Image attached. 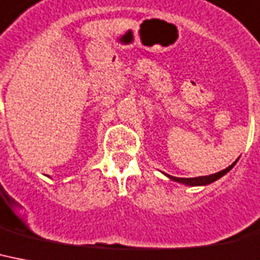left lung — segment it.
I'll return each instance as SVG.
<instances>
[{
  "instance_id": "8db88e82",
  "label": "left lung",
  "mask_w": 260,
  "mask_h": 260,
  "mask_svg": "<svg viewBox=\"0 0 260 260\" xmlns=\"http://www.w3.org/2000/svg\"><path fill=\"white\" fill-rule=\"evenodd\" d=\"M238 161V160H236ZM236 161H234L233 164L230 167H227L225 170L220 171V172H216V174H212V175H208V176H199V178H176V176H171V175H167L171 180L174 181H178V183H181V184H185V185H207V184H211V183H214L215 180H218L220 179L221 176H224L227 172H229L231 168L236 164Z\"/></svg>"
}]
</instances>
